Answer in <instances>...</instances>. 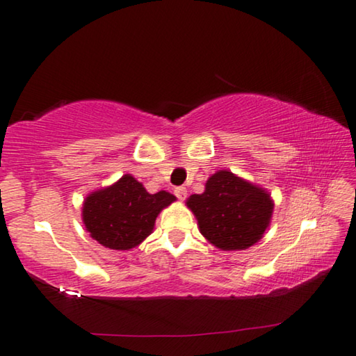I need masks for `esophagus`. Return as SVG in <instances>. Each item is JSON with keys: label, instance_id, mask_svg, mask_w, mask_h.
I'll list each match as a JSON object with an SVG mask.
<instances>
[{"label": "esophagus", "instance_id": "1", "mask_svg": "<svg viewBox=\"0 0 356 356\" xmlns=\"http://www.w3.org/2000/svg\"><path fill=\"white\" fill-rule=\"evenodd\" d=\"M175 195L178 197V200H186V197H188V189L184 188V186H178V188H175Z\"/></svg>", "mask_w": 356, "mask_h": 356}]
</instances>
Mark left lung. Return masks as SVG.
I'll use <instances>...</instances> for the list:
<instances>
[{"instance_id":"1","label":"left lung","mask_w":356,"mask_h":356,"mask_svg":"<svg viewBox=\"0 0 356 356\" xmlns=\"http://www.w3.org/2000/svg\"><path fill=\"white\" fill-rule=\"evenodd\" d=\"M186 205L208 243L220 250H244L259 243L270 227L275 202L266 189L230 170H219Z\"/></svg>"}]
</instances>
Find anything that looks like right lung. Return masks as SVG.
I'll return each mask as SVG.
<instances>
[{
  "label": "right lung",
  "mask_w": 356,
  "mask_h": 356,
  "mask_svg": "<svg viewBox=\"0 0 356 356\" xmlns=\"http://www.w3.org/2000/svg\"><path fill=\"white\" fill-rule=\"evenodd\" d=\"M177 200L170 192L156 194L143 188L132 175L86 195L81 220L92 240L108 249L129 250L153 233L156 218Z\"/></svg>",
  "instance_id": "obj_1"
}]
</instances>
